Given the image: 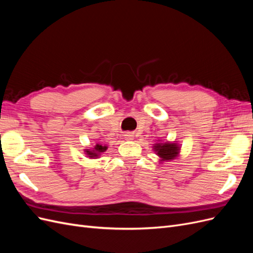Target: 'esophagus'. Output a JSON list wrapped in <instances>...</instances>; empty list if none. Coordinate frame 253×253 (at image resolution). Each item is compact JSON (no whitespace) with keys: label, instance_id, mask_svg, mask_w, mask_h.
I'll return each instance as SVG.
<instances>
[{"label":"esophagus","instance_id":"obj_1","mask_svg":"<svg viewBox=\"0 0 253 253\" xmlns=\"http://www.w3.org/2000/svg\"><path fill=\"white\" fill-rule=\"evenodd\" d=\"M125 137H126V139H128V140H131V139H133V137H134V135L131 133V132H126V134H125Z\"/></svg>","mask_w":253,"mask_h":253}]
</instances>
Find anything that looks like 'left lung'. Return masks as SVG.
Returning a JSON list of instances; mask_svg holds the SVG:
<instances>
[{"label":"left lung","mask_w":253,"mask_h":253,"mask_svg":"<svg viewBox=\"0 0 253 253\" xmlns=\"http://www.w3.org/2000/svg\"><path fill=\"white\" fill-rule=\"evenodd\" d=\"M154 149L157 152V155L163 158V160H171L177 156L179 148L177 147V143H157L154 145Z\"/></svg>","instance_id":"obj_1"}]
</instances>
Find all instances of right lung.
Masks as SVG:
<instances>
[{
    "mask_svg": "<svg viewBox=\"0 0 253 253\" xmlns=\"http://www.w3.org/2000/svg\"><path fill=\"white\" fill-rule=\"evenodd\" d=\"M105 150H106V147H103V145H101V144H97L94 151L86 150V153L89 157H97V156H99L100 153L104 152Z\"/></svg>",
    "mask_w": 253,
    "mask_h": 253,
    "instance_id": "1",
    "label": "right lung"
}]
</instances>
